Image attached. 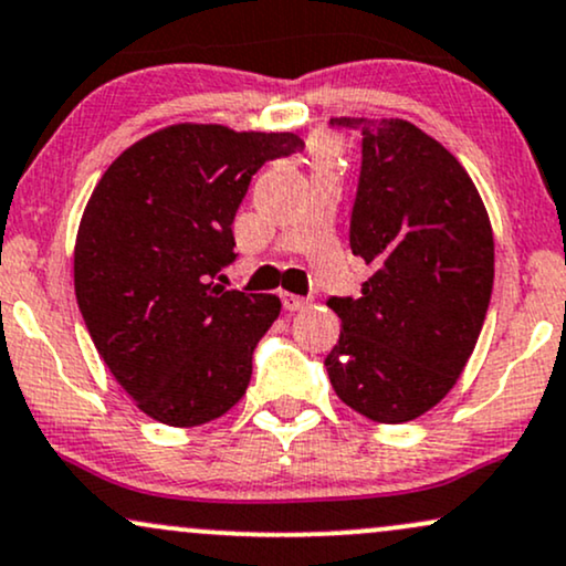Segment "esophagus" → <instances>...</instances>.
<instances>
[{
	"instance_id": "esophagus-1",
	"label": "esophagus",
	"mask_w": 566,
	"mask_h": 566,
	"mask_svg": "<svg viewBox=\"0 0 566 566\" xmlns=\"http://www.w3.org/2000/svg\"><path fill=\"white\" fill-rule=\"evenodd\" d=\"M282 305H284V311H287V313H295V311L308 308V301H305V297H301V295H292V292H282Z\"/></svg>"
}]
</instances>
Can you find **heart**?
Returning <instances> with one entry per match:
<instances>
[{"mask_svg": "<svg viewBox=\"0 0 566 566\" xmlns=\"http://www.w3.org/2000/svg\"><path fill=\"white\" fill-rule=\"evenodd\" d=\"M329 155H332V145H329V142H324V145H318V158H329Z\"/></svg>", "mask_w": 566, "mask_h": 566, "instance_id": "1", "label": "heart"}]
</instances>
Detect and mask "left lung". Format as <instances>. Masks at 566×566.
<instances>
[{
    "label": "left lung",
    "mask_w": 566,
    "mask_h": 566,
    "mask_svg": "<svg viewBox=\"0 0 566 566\" xmlns=\"http://www.w3.org/2000/svg\"><path fill=\"white\" fill-rule=\"evenodd\" d=\"M360 134L350 250L371 265L324 358L345 406L382 424L430 411L464 371L493 292V229L440 142L400 118H332Z\"/></svg>",
    "instance_id": "8db88e82"
}]
</instances>
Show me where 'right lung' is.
<instances>
[{
	"label": "right lung",
	"instance_id": "right-lung-1",
	"mask_svg": "<svg viewBox=\"0 0 566 566\" xmlns=\"http://www.w3.org/2000/svg\"><path fill=\"white\" fill-rule=\"evenodd\" d=\"M297 134L176 124L111 163L81 218L73 282L94 348L155 421L197 427L242 398L276 295L223 290L237 208Z\"/></svg>",
	"mask_w": 566,
	"mask_h": 566
}]
</instances>
